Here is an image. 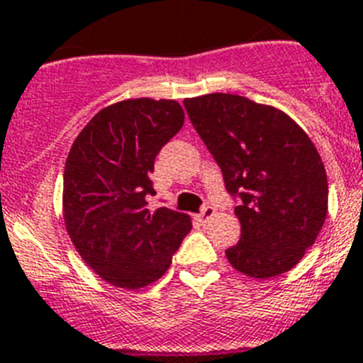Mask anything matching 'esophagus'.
Masks as SVG:
<instances>
[{
    "label": "esophagus",
    "mask_w": 363,
    "mask_h": 363,
    "mask_svg": "<svg viewBox=\"0 0 363 363\" xmlns=\"http://www.w3.org/2000/svg\"><path fill=\"white\" fill-rule=\"evenodd\" d=\"M214 213H216V211H214V207H211V205H205L203 209H201V213L198 214V220H200L201 223H205V221H209L211 218L214 216Z\"/></svg>",
    "instance_id": "esophagus-1"
}]
</instances>
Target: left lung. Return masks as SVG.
Returning a JSON list of instances; mask_svg holds the SVG:
<instances>
[{
    "label": "left lung",
    "mask_w": 363,
    "mask_h": 363,
    "mask_svg": "<svg viewBox=\"0 0 363 363\" xmlns=\"http://www.w3.org/2000/svg\"><path fill=\"white\" fill-rule=\"evenodd\" d=\"M185 111L220 165L242 225L229 264L269 280L291 271L316 242L327 216L325 167L306 130L271 105L238 94L184 99Z\"/></svg>",
    "instance_id": "obj_1"
}]
</instances>
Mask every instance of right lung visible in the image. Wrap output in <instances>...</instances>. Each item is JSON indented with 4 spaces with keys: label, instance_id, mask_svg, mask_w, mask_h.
<instances>
[{
    "label": "right lung",
    "instance_id": "1",
    "mask_svg": "<svg viewBox=\"0 0 363 363\" xmlns=\"http://www.w3.org/2000/svg\"><path fill=\"white\" fill-rule=\"evenodd\" d=\"M174 99L129 98L92 116L63 172V220L76 251L107 284L136 291L162 278L191 216L147 209L154 158L184 125Z\"/></svg>",
    "mask_w": 363,
    "mask_h": 363
}]
</instances>
